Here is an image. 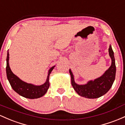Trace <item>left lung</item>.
Instances as JSON below:
<instances>
[{"mask_svg":"<svg viewBox=\"0 0 125 125\" xmlns=\"http://www.w3.org/2000/svg\"><path fill=\"white\" fill-rule=\"evenodd\" d=\"M109 53L112 60L110 68L100 77L96 78L94 80L89 81L85 84L79 85L75 83L73 73L69 69L71 83L78 95L87 98H97L104 95L109 91L115 81L116 71L114 52L111 45L109 46Z\"/></svg>","mask_w":125,"mask_h":125,"instance_id":"1","label":"left lung"}]
</instances>
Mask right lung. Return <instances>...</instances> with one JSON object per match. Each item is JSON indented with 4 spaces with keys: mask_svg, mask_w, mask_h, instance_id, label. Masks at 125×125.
Listing matches in <instances>:
<instances>
[{
    "mask_svg": "<svg viewBox=\"0 0 125 125\" xmlns=\"http://www.w3.org/2000/svg\"><path fill=\"white\" fill-rule=\"evenodd\" d=\"M9 52L7 53L6 58V75L8 81L13 90L19 95L25 98L34 99L42 97L47 93L49 86V76L55 66L52 67L48 71V75L46 82L40 85H35L32 83H28L23 81L12 72L9 64Z\"/></svg>",
    "mask_w": 125,
    "mask_h": 125,
    "instance_id": "obj_1",
    "label": "right lung"
}]
</instances>
